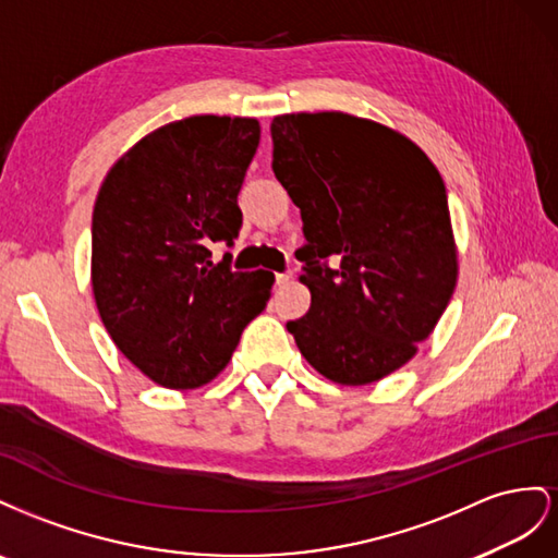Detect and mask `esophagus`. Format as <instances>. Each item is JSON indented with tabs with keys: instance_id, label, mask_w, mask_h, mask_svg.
Segmentation results:
<instances>
[{
	"instance_id": "34e87169",
	"label": "esophagus",
	"mask_w": 558,
	"mask_h": 558,
	"mask_svg": "<svg viewBox=\"0 0 558 558\" xmlns=\"http://www.w3.org/2000/svg\"><path fill=\"white\" fill-rule=\"evenodd\" d=\"M292 278H294L292 270H282V274H276V284H278V288H282V284L292 282Z\"/></svg>"
}]
</instances>
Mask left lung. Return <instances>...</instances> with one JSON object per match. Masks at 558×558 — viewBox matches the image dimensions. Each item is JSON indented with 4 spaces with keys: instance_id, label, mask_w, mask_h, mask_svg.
<instances>
[{
    "instance_id": "left-lung-1",
    "label": "left lung",
    "mask_w": 558,
    "mask_h": 558,
    "mask_svg": "<svg viewBox=\"0 0 558 558\" xmlns=\"http://www.w3.org/2000/svg\"><path fill=\"white\" fill-rule=\"evenodd\" d=\"M270 137L306 238L311 308L288 331L333 384H374L416 355L456 290L447 186L411 140L343 111L276 117Z\"/></svg>"
}]
</instances>
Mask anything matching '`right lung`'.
Masks as SVG:
<instances>
[{"label":"right lung","mask_w":558,"mask_h":558,"mask_svg":"<svg viewBox=\"0 0 558 558\" xmlns=\"http://www.w3.org/2000/svg\"><path fill=\"white\" fill-rule=\"evenodd\" d=\"M257 119L189 117L142 137L107 172L93 208L90 282L121 353L154 384L189 390L227 367L270 296L274 274L213 264L243 225L238 191Z\"/></svg>","instance_id":"1"}]
</instances>
